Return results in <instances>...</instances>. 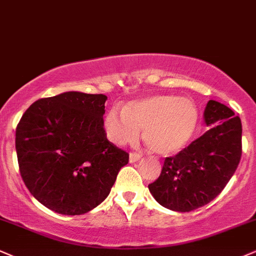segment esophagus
<instances>
[{
    "label": "esophagus",
    "instance_id": "1",
    "mask_svg": "<svg viewBox=\"0 0 256 256\" xmlns=\"http://www.w3.org/2000/svg\"><path fill=\"white\" fill-rule=\"evenodd\" d=\"M140 158H141L140 154L129 153V162H138V160L140 159Z\"/></svg>",
    "mask_w": 256,
    "mask_h": 256
}]
</instances>
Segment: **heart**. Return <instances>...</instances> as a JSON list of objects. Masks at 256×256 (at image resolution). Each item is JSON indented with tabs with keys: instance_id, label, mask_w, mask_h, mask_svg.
<instances>
[{
	"instance_id": "heart-1",
	"label": "heart",
	"mask_w": 256,
	"mask_h": 256,
	"mask_svg": "<svg viewBox=\"0 0 256 256\" xmlns=\"http://www.w3.org/2000/svg\"><path fill=\"white\" fill-rule=\"evenodd\" d=\"M194 100L176 94H154L132 100L122 112L112 108L104 118L106 138L118 146L135 142L144 129L146 146L158 156H172L188 146L198 124Z\"/></svg>"
}]
</instances>
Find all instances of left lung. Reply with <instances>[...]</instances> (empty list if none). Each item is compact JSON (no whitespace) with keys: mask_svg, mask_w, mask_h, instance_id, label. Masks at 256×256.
I'll use <instances>...</instances> for the list:
<instances>
[{"mask_svg":"<svg viewBox=\"0 0 256 256\" xmlns=\"http://www.w3.org/2000/svg\"><path fill=\"white\" fill-rule=\"evenodd\" d=\"M209 127L176 156L166 158L159 178L148 185L162 206L188 212L215 200L228 184L242 154L241 120L224 104L209 100L204 110Z\"/></svg>","mask_w":256,"mask_h":256,"instance_id":"1","label":"left lung"}]
</instances>
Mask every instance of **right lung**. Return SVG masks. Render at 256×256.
Masks as SVG:
<instances>
[{"mask_svg":"<svg viewBox=\"0 0 256 256\" xmlns=\"http://www.w3.org/2000/svg\"><path fill=\"white\" fill-rule=\"evenodd\" d=\"M106 94L68 91L34 102L15 133L18 168L33 197L62 215H82L108 197L129 154L108 141Z\"/></svg>","mask_w":256,"mask_h":256,"instance_id":"right-lung-1","label":"right lung"}]
</instances>
